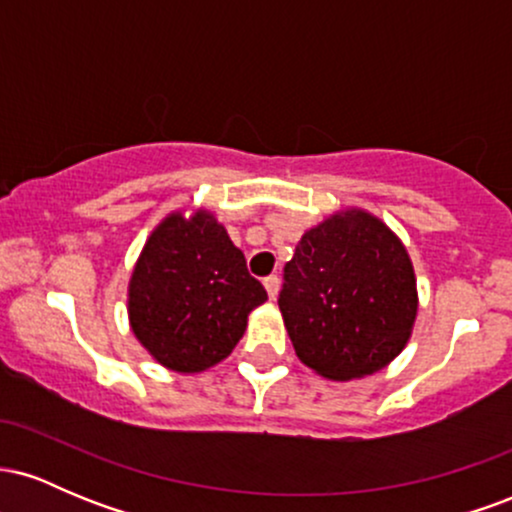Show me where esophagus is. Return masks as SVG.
Masks as SVG:
<instances>
[{
    "mask_svg": "<svg viewBox=\"0 0 512 512\" xmlns=\"http://www.w3.org/2000/svg\"><path fill=\"white\" fill-rule=\"evenodd\" d=\"M264 289H267V293H269V298H276V293H279V276L276 274H269L267 279H264Z\"/></svg>",
    "mask_w": 512,
    "mask_h": 512,
    "instance_id": "obj_1",
    "label": "esophagus"
}]
</instances>
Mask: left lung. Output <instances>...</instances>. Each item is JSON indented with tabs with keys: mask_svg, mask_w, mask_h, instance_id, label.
Here are the masks:
<instances>
[{
	"mask_svg": "<svg viewBox=\"0 0 512 512\" xmlns=\"http://www.w3.org/2000/svg\"><path fill=\"white\" fill-rule=\"evenodd\" d=\"M419 296L407 248L349 209L303 233L284 267L279 310L296 356L330 380L378 373L404 349Z\"/></svg>",
	"mask_w": 512,
	"mask_h": 512,
	"instance_id": "8db88e82",
	"label": "left lung"
}]
</instances>
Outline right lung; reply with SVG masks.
<instances>
[{
	"label": "right lung",
	"instance_id": "right-lung-1",
	"mask_svg": "<svg viewBox=\"0 0 512 512\" xmlns=\"http://www.w3.org/2000/svg\"><path fill=\"white\" fill-rule=\"evenodd\" d=\"M267 301L245 255L209 211L170 214L146 240L129 279V325L161 366L199 373L223 361L248 315Z\"/></svg>",
	"mask_w": 512,
	"mask_h": 512
}]
</instances>
